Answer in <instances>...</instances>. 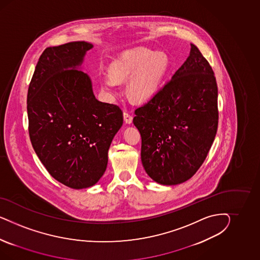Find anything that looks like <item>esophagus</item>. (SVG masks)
I'll return each instance as SVG.
<instances>
[{"label": "esophagus", "instance_id": "1", "mask_svg": "<svg viewBox=\"0 0 260 260\" xmlns=\"http://www.w3.org/2000/svg\"><path fill=\"white\" fill-rule=\"evenodd\" d=\"M124 121H125V123L127 124V125H129V124H132L133 123V116L128 113V112H126V111H124Z\"/></svg>", "mask_w": 260, "mask_h": 260}]
</instances>
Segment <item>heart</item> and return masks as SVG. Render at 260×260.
<instances>
[{
    "mask_svg": "<svg viewBox=\"0 0 260 260\" xmlns=\"http://www.w3.org/2000/svg\"><path fill=\"white\" fill-rule=\"evenodd\" d=\"M170 60L164 52H154L138 47L126 50L110 63V74L103 75L100 84L106 94L118 91V82L132 79L127 91L134 101L149 100L158 87L169 69Z\"/></svg>",
    "mask_w": 260,
    "mask_h": 260,
    "instance_id": "heart-1",
    "label": "heart"
}]
</instances>
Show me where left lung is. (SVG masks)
<instances>
[{
	"label": "left lung",
	"mask_w": 260,
	"mask_h": 260,
	"mask_svg": "<svg viewBox=\"0 0 260 260\" xmlns=\"http://www.w3.org/2000/svg\"><path fill=\"white\" fill-rule=\"evenodd\" d=\"M134 113L148 175L167 186L189 180L207 157L218 125L216 80L197 46L190 44L171 81Z\"/></svg>",
	"instance_id": "8db88e82"
}]
</instances>
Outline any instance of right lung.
<instances>
[{"label": "right lung", "mask_w": 260, "mask_h": 260, "mask_svg": "<svg viewBox=\"0 0 260 260\" xmlns=\"http://www.w3.org/2000/svg\"><path fill=\"white\" fill-rule=\"evenodd\" d=\"M92 47L79 41L46 48L27 91L32 147L49 174L71 189L100 180L111 141L123 125L122 110L98 101L91 79L81 71Z\"/></svg>", "instance_id": "1"}]
</instances>
